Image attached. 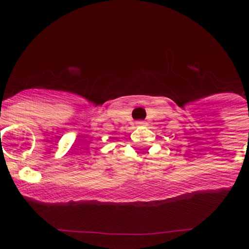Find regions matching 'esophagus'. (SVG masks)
Returning <instances> with one entry per match:
<instances>
[{
    "instance_id": "34e87169",
    "label": "esophagus",
    "mask_w": 249,
    "mask_h": 249,
    "mask_svg": "<svg viewBox=\"0 0 249 249\" xmlns=\"http://www.w3.org/2000/svg\"><path fill=\"white\" fill-rule=\"evenodd\" d=\"M136 125L137 126H143V125H145V123L143 120H139V122H136Z\"/></svg>"
}]
</instances>
